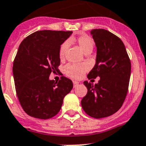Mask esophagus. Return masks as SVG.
I'll return each instance as SVG.
<instances>
[{
    "mask_svg": "<svg viewBox=\"0 0 146 146\" xmlns=\"http://www.w3.org/2000/svg\"><path fill=\"white\" fill-rule=\"evenodd\" d=\"M73 87H76L77 85H79V82L73 81Z\"/></svg>",
    "mask_w": 146,
    "mask_h": 146,
    "instance_id": "1",
    "label": "esophagus"
}]
</instances>
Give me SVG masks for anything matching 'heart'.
Returning a JSON list of instances; mask_svg holds the SVG:
<instances>
[{"label":"heart","instance_id":"heart-1","mask_svg":"<svg viewBox=\"0 0 146 146\" xmlns=\"http://www.w3.org/2000/svg\"><path fill=\"white\" fill-rule=\"evenodd\" d=\"M80 48L85 53L92 52L93 50L94 42L93 39L88 35H82L76 40ZM69 46V41L66 40L63 42L59 48L60 58H64L65 53ZM88 70V66L84 64H68L64 67V72L66 75L71 79H80L83 76L85 73Z\"/></svg>","mask_w":146,"mask_h":146}]
</instances>
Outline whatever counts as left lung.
<instances>
[{
	"instance_id": "8db88e82",
	"label": "left lung",
	"mask_w": 146,
	"mask_h": 146,
	"mask_svg": "<svg viewBox=\"0 0 146 146\" xmlns=\"http://www.w3.org/2000/svg\"><path fill=\"white\" fill-rule=\"evenodd\" d=\"M91 34L97 46V58L88 78L94 81L96 77L100 79L94 85L84 82L88 92L81 104L85 113L92 118H106L115 113L126 98L131 60L124 43L116 35L104 29H93Z\"/></svg>"
}]
</instances>
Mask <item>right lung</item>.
<instances>
[{
	"mask_svg": "<svg viewBox=\"0 0 146 146\" xmlns=\"http://www.w3.org/2000/svg\"><path fill=\"white\" fill-rule=\"evenodd\" d=\"M73 31H39L22 40L13 66L18 99L28 115L48 119L61 110L63 100L73 88L65 76L58 82L49 80L58 72L59 48Z\"/></svg>",
	"mask_w": 146,
	"mask_h": 146,
	"instance_id": "right-lung-1",
	"label": "right lung"
}]
</instances>
